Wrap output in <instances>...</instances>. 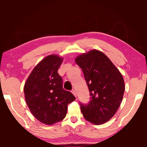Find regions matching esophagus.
Returning a JSON list of instances; mask_svg holds the SVG:
<instances>
[{
  "instance_id": "esophagus-1",
  "label": "esophagus",
  "mask_w": 147,
  "mask_h": 147,
  "mask_svg": "<svg viewBox=\"0 0 147 147\" xmlns=\"http://www.w3.org/2000/svg\"><path fill=\"white\" fill-rule=\"evenodd\" d=\"M71 92H72V94H73L74 95L76 96V97H77V94H76V91L75 90H74V89L72 90H71Z\"/></svg>"
}]
</instances>
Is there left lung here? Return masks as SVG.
<instances>
[{"instance_id":"left-lung-1","label":"left lung","mask_w":147,"mask_h":147,"mask_svg":"<svg viewBox=\"0 0 147 147\" xmlns=\"http://www.w3.org/2000/svg\"><path fill=\"white\" fill-rule=\"evenodd\" d=\"M75 61L90 91V102L80 103L84 117L94 124L105 123L122 102L125 90L122 74L105 54L96 49L78 56Z\"/></svg>"}]
</instances>
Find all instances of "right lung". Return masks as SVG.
Here are the masks:
<instances>
[{
	"mask_svg": "<svg viewBox=\"0 0 147 147\" xmlns=\"http://www.w3.org/2000/svg\"><path fill=\"white\" fill-rule=\"evenodd\" d=\"M63 59L48 55L35 66L24 86L25 100L33 115L42 123L51 125L65 117L67 105L76 99L63 88L57 70Z\"/></svg>",
	"mask_w": 147,
	"mask_h": 147,
	"instance_id": "right-lung-1",
	"label": "right lung"
}]
</instances>
